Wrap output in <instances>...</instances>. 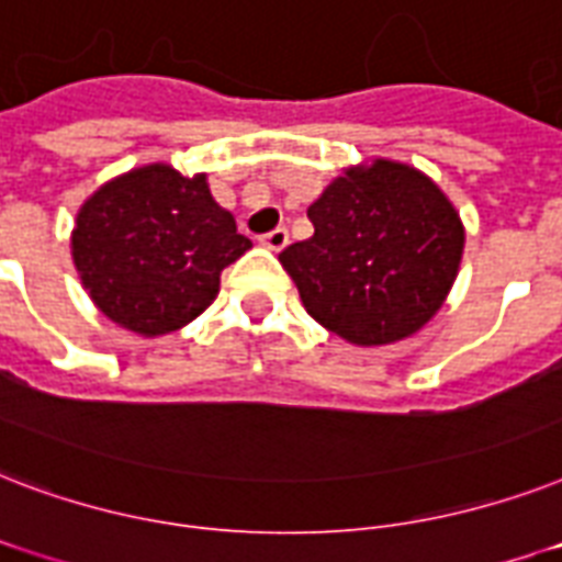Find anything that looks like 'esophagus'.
I'll return each mask as SVG.
<instances>
[{
	"mask_svg": "<svg viewBox=\"0 0 562 562\" xmlns=\"http://www.w3.org/2000/svg\"><path fill=\"white\" fill-rule=\"evenodd\" d=\"M260 243H263L269 251H281L286 243H290V234H286V228H272V232H267L260 237Z\"/></svg>",
	"mask_w": 562,
	"mask_h": 562,
	"instance_id": "34e87169",
	"label": "esophagus"
}]
</instances>
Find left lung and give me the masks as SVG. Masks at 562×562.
<instances>
[{
  "instance_id": "left-lung-1",
  "label": "left lung",
  "mask_w": 562,
  "mask_h": 562,
  "mask_svg": "<svg viewBox=\"0 0 562 562\" xmlns=\"http://www.w3.org/2000/svg\"><path fill=\"white\" fill-rule=\"evenodd\" d=\"M313 237L278 260L313 319L342 340H404L442 307L463 225L428 176L395 160L349 169L307 207Z\"/></svg>"
}]
</instances>
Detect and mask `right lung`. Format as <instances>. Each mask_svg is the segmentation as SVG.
Masks as SVG:
<instances>
[{
    "mask_svg": "<svg viewBox=\"0 0 562 562\" xmlns=\"http://www.w3.org/2000/svg\"><path fill=\"white\" fill-rule=\"evenodd\" d=\"M251 249L204 176L167 164L99 187L78 211L72 260L99 311L143 337L184 328L216 299L220 272Z\"/></svg>",
    "mask_w": 562,
    "mask_h": 562,
    "instance_id": "right-lung-1",
    "label": "right lung"
}]
</instances>
